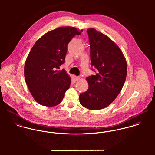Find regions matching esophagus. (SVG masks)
<instances>
[{"label":"esophagus","mask_w":155,"mask_h":155,"mask_svg":"<svg viewBox=\"0 0 155 155\" xmlns=\"http://www.w3.org/2000/svg\"><path fill=\"white\" fill-rule=\"evenodd\" d=\"M74 79L75 81H79L80 79V77H79V76H74Z\"/></svg>","instance_id":"esophagus-1"}]
</instances>
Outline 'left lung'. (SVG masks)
<instances>
[{"instance_id": "8db88e82", "label": "left lung", "mask_w": 155, "mask_h": 155, "mask_svg": "<svg viewBox=\"0 0 155 155\" xmlns=\"http://www.w3.org/2000/svg\"><path fill=\"white\" fill-rule=\"evenodd\" d=\"M91 64L97 70L86 78L88 89L79 95L81 104L89 110L103 109L115 100L124 85L126 59L110 38L94 28H88Z\"/></svg>"}]
</instances>
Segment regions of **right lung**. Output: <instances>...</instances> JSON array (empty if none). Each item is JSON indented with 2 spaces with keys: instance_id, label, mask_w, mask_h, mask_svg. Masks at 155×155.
I'll return each instance as SVG.
<instances>
[{
  "instance_id": "1",
  "label": "right lung",
  "mask_w": 155,
  "mask_h": 155,
  "mask_svg": "<svg viewBox=\"0 0 155 155\" xmlns=\"http://www.w3.org/2000/svg\"><path fill=\"white\" fill-rule=\"evenodd\" d=\"M81 33L73 27H58L45 33L32 47L25 60L24 78L31 95L41 105L54 107L62 101L71 78L64 69L59 68L65 62L67 45Z\"/></svg>"
}]
</instances>
